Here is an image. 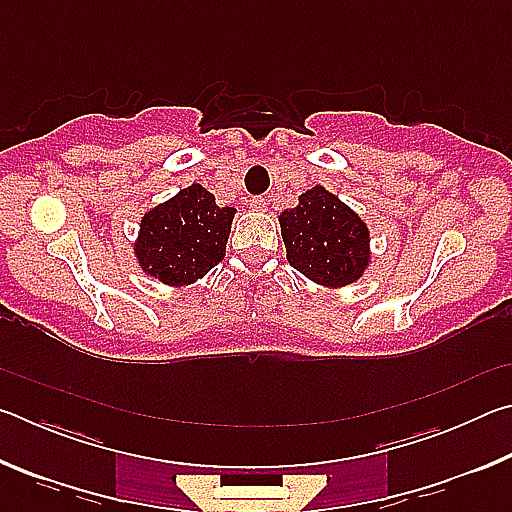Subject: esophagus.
<instances>
[{
  "instance_id": "34e87169",
  "label": "esophagus",
  "mask_w": 512,
  "mask_h": 512,
  "mask_svg": "<svg viewBox=\"0 0 512 512\" xmlns=\"http://www.w3.org/2000/svg\"><path fill=\"white\" fill-rule=\"evenodd\" d=\"M250 205H253L255 210H266L268 198L266 196H253V198H250Z\"/></svg>"
}]
</instances>
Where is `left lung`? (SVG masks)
<instances>
[{"instance_id": "1", "label": "left lung", "mask_w": 512, "mask_h": 512, "mask_svg": "<svg viewBox=\"0 0 512 512\" xmlns=\"http://www.w3.org/2000/svg\"><path fill=\"white\" fill-rule=\"evenodd\" d=\"M289 264L325 287H345L359 280L370 262L366 223L339 196L311 187L298 207L280 214Z\"/></svg>"}]
</instances>
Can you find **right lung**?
I'll use <instances>...</instances> for the list:
<instances>
[{
	"mask_svg": "<svg viewBox=\"0 0 512 512\" xmlns=\"http://www.w3.org/2000/svg\"><path fill=\"white\" fill-rule=\"evenodd\" d=\"M235 207H219L203 185H192L146 212L135 255L142 271L180 287L221 262Z\"/></svg>",
	"mask_w": 512,
	"mask_h": 512,
	"instance_id": "obj_1",
	"label": "right lung"
}]
</instances>
